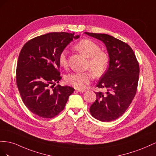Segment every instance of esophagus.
I'll use <instances>...</instances> for the list:
<instances>
[{
	"mask_svg": "<svg viewBox=\"0 0 156 156\" xmlns=\"http://www.w3.org/2000/svg\"><path fill=\"white\" fill-rule=\"evenodd\" d=\"M75 91H77V92H80V93H83L84 91H86L85 90H78V89H76Z\"/></svg>",
	"mask_w": 156,
	"mask_h": 156,
	"instance_id": "obj_1",
	"label": "esophagus"
}]
</instances>
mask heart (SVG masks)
<instances>
[{"mask_svg":"<svg viewBox=\"0 0 156 156\" xmlns=\"http://www.w3.org/2000/svg\"><path fill=\"white\" fill-rule=\"evenodd\" d=\"M74 48L88 59L87 69L92 71L71 73L66 76L65 82L76 89L83 90L91 82L93 76L100 77L105 74L108 66L109 57L107 53L101 51L98 44L89 39L82 40L76 44ZM58 60L60 66L66 68L68 66L67 51H62L59 53Z\"/></svg>","mask_w":156,"mask_h":156,"instance_id":"heart-1","label":"heart"}]
</instances>
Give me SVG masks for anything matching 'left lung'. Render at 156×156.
<instances>
[{
  "label": "left lung",
  "mask_w": 156,
  "mask_h": 156,
  "mask_svg": "<svg viewBox=\"0 0 156 156\" xmlns=\"http://www.w3.org/2000/svg\"><path fill=\"white\" fill-rule=\"evenodd\" d=\"M84 33L103 42L109 56L108 69L97 85L106 92L95 93L97 99L90 106V113L99 121H113L125 113L134 99L139 65L127 44L106 34Z\"/></svg>",
  "instance_id": "left-lung-1"
}]
</instances>
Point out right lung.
<instances>
[{"mask_svg": "<svg viewBox=\"0 0 156 156\" xmlns=\"http://www.w3.org/2000/svg\"><path fill=\"white\" fill-rule=\"evenodd\" d=\"M79 37L74 33H50L30 40L22 48L17 63V86L27 108L39 117L58 115L74 92L72 87L54 86L61 79L59 53Z\"/></svg>", "mask_w": 156, "mask_h": 156, "instance_id": "1", "label": "right lung"}]
</instances>
